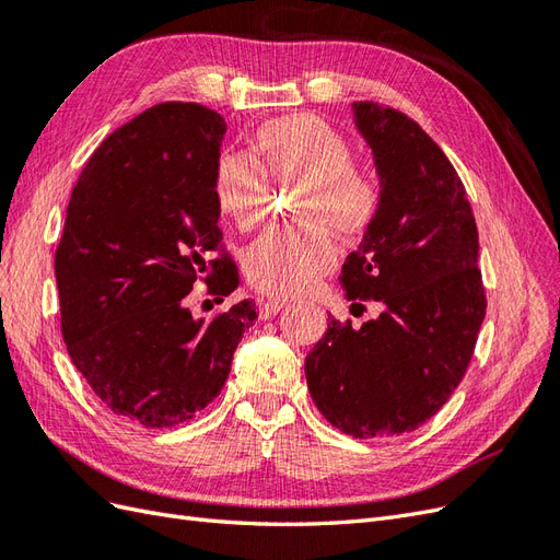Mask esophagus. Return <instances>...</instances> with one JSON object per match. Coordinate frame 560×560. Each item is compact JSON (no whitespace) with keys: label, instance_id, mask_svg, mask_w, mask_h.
<instances>
[{"label":"esophagus","instance_id":"esophagus-1","mask_svg":"<svg viewBox=\"0 0 560 560\" xmlns=\"http://www.w3.org/2000/svg\"><path fill=\"white\" fill-rule=\"evenodd\" d=\"M284 306H287V301H282V299H261L259 301V317L270 319L273 315H278Z\"/></svg>","mask_w":560,"mask_h":560}]
</instances>
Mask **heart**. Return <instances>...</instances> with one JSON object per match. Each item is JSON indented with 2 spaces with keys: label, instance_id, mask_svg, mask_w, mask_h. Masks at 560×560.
Segmentation results:
<instances>
[{
  "label": "heart",
  "instance_id": "b5f03b06",
  "mask_svg": "<svg viewBox=\"0 0 560 560\" xmlns=\"http://www.w3.org/2000/svg\"><path fill=\"white\" fill-rule=\"evenodd\" d=\"M257 158L224 151L214 165L217 206L233 224H259L270 184H296L292 217L301 224L276 226L254 241L243 266L249 282L276 296H296L334 268L341 238L362 235L381 208V179L369 163L350 156L346 135L315 114L273 118L257 132Z\"/></svg>",
  "mask_w": 560,
  "mask_h": 560
}]
</instances>
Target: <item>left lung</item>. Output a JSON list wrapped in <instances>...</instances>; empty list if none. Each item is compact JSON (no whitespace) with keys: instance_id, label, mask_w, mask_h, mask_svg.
<instances>
[{"instance_id":"left-lung-1","label":"left lung","mask_w":560,"mask_h":560,"mask_svg":"<svg viewBox=\"0 0 560 560\" xmlns=\"http://www.w3.org/2000/svg\"><path fill=\"white\" fill-rule=\"evenodd\" d=\"M352 116L383 196L341 284L348 301H376L381 315L362 327L329 315L306 381L334 428L381 439L413 432L451 399L477 346L486 294L477 222L444 151L393 107L354 103Z\"/></svg>"}]
</instances>
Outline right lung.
Masks as SVG:
<instances>
[{"label": "right lung", "mask_w": 560, "mask_h": 560, "mask_svg": "<svg viewBox=\"0 0 560 560\" xmlns=\"http://www.w3.org/2000/svg\"><path fill=\"white\" fill-rule=\"evenodd\" d=\"M226 121L196 103H163L95 149L74 186L56 282L67 352L114 416L161 430L222 393L243 331L245 299L196 317L200 280L224 301L238 287L217 226L214 165Z\"/></svg>", "instance_id": "1"}]
</instances>
